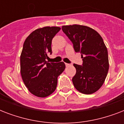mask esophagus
<instances>
[{"label": "esophagus", "mask_w": 124, "mask_h": 124, "mask_svg": "<svg viewBox=\"0 0 124 124\" xmlns=\"http://www.w3.org/2000/svg\"><path fill=\"white\" fill-rule=\"evenodd\" d=\"M66 64V67H69V66H70V64H67V63H66V64Z\"/></svg>", "instance_id": "1"}]
</instances>
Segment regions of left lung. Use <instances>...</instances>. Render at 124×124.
Masks as SVG:
<instances>
[{
  "mask_svg": "<svg viewBox=\"0 0 124 124\" xmlns=\"http://www.w3.org/2000/svg\"><path fill=\"white\" fill-rule=\"evenodd\" d=\"M62 30L81 53L82 66L74 64L77 72L72 78L75 87L85 94L94 93L102 87L109 70L108 49L102 37L92 28L82 25L62 26Z\"/></svg>",
  "mask_w": 124,
  "mask_h": 124,
  "instance_id": "left-lung-1",
  "label": "left lung"
}]
</instances>
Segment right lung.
<instances>
[{
	"mask_svg": "<svg viewBox=\"0 0 124 124\" xmlns=\"http://www.w3.org/2000/svg\"><path fill=\"white\" fill-rule=\"evenodd\" d=\"M61 28L46 26L33 31L24 41L20 54V74L24 84L31 94L44 98L54 92L57 78L66 66L46 61L51 54L53 38Z\"/></svg>",
	"mask_w": 124,
	"mask_h": 124,
	"instance_id": "add662e5",
	"label": "right lung"
}]
</instances>
